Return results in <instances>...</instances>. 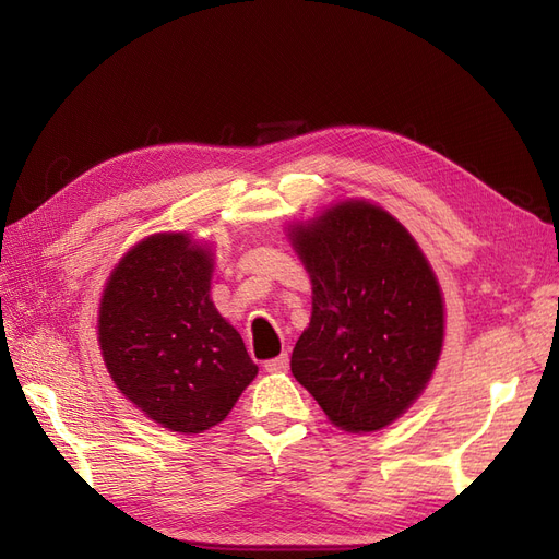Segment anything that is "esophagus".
<instances>
[{"label": "esophagus", "instance_id": "34e87169", "mask_svg": "<svg viewBox=\"0 0 559 559\" xmlns=\"http://www.w3.org/2000/svg\"><path fill=\"white\" fill-rule=\"evenodd\" d=\"M286 368H289V357H286V354H280V357L265 361L267 373H284Z\"/></svg>", "mask_w": 559, "mask_h": 559}]
</instances>
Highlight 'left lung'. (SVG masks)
<instances>
[{
  "label": "left lung",
  "instance_id": "left-lung-1",
  "mask_svg": "<svg viewBox=\"0 0 559 559\" xmlns=\"http://www.w3.org/2000/svg\"><path fill=\"white\" fill-rule=\"evenodd\" d=\"M289 238L312 282L294 378L335 427L392 425L425 392L443 349V294L429 261L392 214L364 200L337 202Z\"/></svg>",
  "mask_w": 559,
  "mask_h": 559
}]
</instances>
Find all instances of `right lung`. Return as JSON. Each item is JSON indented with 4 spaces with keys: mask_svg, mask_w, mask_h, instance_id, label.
<instances>
[{
    "mask_svg": "<svg viewBox=\"0 0 559 559\" xmlns=\"http://www.w3.org/2000/svg\"><path fill=\"white\" fill-rule=\"evenodd\" d=\"M214 259L186 233H156L118 261L97 341L114 384L160 427L202 433L257 378L240 333L210 298Z\"/></svg>",
    "mask_w": 559,
    "mask_h": 559,
    "instance_id": "right-lung-1",
    "label": "right lung"
}]
</instances>
